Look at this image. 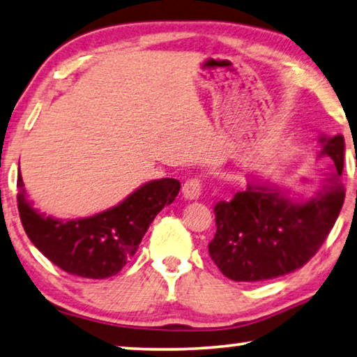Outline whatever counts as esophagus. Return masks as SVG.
<instances>
[{"instance_id": "esophagus-1", "label": "esophagus", "mask_w": 357, "mask_h": 357, "mask_svg": "<svg viewBox=\"0 0 357 357\" xmlns=\"http://www.w3.org/2000/svg\"><path fill=\"white\" fill-rule=\"evenodd\" d=\"M202 192V181L199 178H192L185 181L183 185V197L185 200H197Z\"/></svg>"}]
</instances>
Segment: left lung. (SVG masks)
I'll list each match as a JSON object with an SVG mask.
<instances>
[{
  "mask_svg": "<svg viewBox=\"0 0 357 357\" xmlns=\"http://www.w3.org/2000/svg\"><path fill=\"white\" fill-rule=\"evenodd\" d=\"M319 141V157L332 158L333 168L324 173L321 189L310 199L253 178L231 202L216 204V234L208 252L226 278L236 282L280 278L305 266L321 248L344 202V137L321 136Z\"/></svg>",
  "mask_w": 357,
  "mask_h": 357,
  "instance_id": "left-lung-1",
  "label": "left lung"
}]
</instances>
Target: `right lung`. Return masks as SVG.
Wrapping results in <instances>:
<instances>
[{
  "mask_svg": "<svg viewBox=\"0 0 357 357\" xmlns=\"http://www.w3.org/2000/svg\"><path fill=\"white\" fill-rule=\"evenodd\" d=\"M179 188L178 179L149 181L109 210L63 221L29 204L19 172L17 208L25 234L51 263L72 275L107 279L132 258L153 218L173 204Z\"/></svg>",
  "mask_w": 357,
  "mask_h": 357,
  "instance_id": "1",
  "label": "right lung"
}]
</instances>
